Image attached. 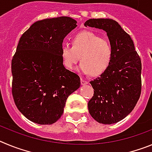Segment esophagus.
<instances>
[{
    "mask_svg": "<svg viewBox=\"0 0 152 152\" xmlns=\"http://www.w3.org/2000/svg\"><path fill=\"white\" fill-rule=\"evenodd\" d=\"M80 83H81V84H82V85H85V84H88V80H84V79L81 78V80H80Z\"/></svg>",
    "mask_w": 152,
    "mask_h": 152,
    "instance_id": "34e87169",
    "label": "esophagus"
}]
</instances>
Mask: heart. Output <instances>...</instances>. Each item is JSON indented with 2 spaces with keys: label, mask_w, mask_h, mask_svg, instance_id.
<instances>
[{
  "label": "heart",
  "mask_w": 152,
  "mask_h": 152,
  "mask_svg": "<svg viewBox=\"0 0 152 152\" xmlns=\"http://www.w3.org/2000/svg\"><path fill=\"white\" fill-rule=\"evenodd\" d=\"M72 46L63 45L61 55L66 68L72 70L80 57V69L93 76L101 75L109 68L113 49L108 40L91 31L84 30L72 37Z\"/></svg>",
  "instance_id": "obj_1"
}]
</instances>
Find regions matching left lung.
<instances>
[{
  "label": "left lung",
  "instance_id": "obj_1",
  "mask_svg": "<svg viewBox=\"0 0 152 152\" xmlns=\"http://www.w3.org/2000/svg\"><path fill=\"white\" fill-rule=\"evenodd\" d=\"M85 26L105 30L113 49L109 68L90 81L94 96L88 102L91 116L98 123L113 124L132 111L142 91V61L129 35L111 19H90Z\"/></svg>",
  "mask_w": 152,
  "mask_h": 152
}]
</instances>
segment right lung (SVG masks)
Segmentation results:
<instances>
[{
	"label": "right lung",
	"instance_id": "1",
	"mask_svg": "<svg viewBox=\"0 0 152 152\" xmlns=\"http://www.w3.org/2000/svg\"><path fill=\"white\" fill-rule=\"evenodd\" d=\"M76 23L69 17L45 19L20 39L11 61L12 94L20 112L33 123H56L68 96L80 87V77L64 68L61 55L63 40Z\"/></svg>",
	"mask_w": 152,
	"mask_h": 152
}]
</instances>
